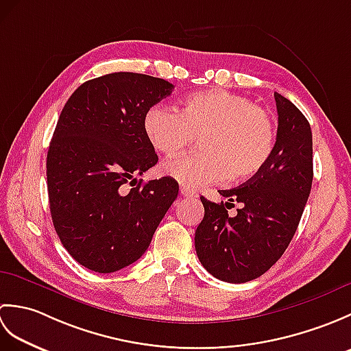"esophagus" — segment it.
<instances>
[{
    "instance_id": "34e87169",
    "label": "esophagus",
    "mask_w": 351,
    "mask_h": 351,
    "mask_svg": "<svg viewBox=\"0 0 351 351\" xmlns=\"http://www.w3.org/2000/svg\"><path fill=\"white\" fill-rule=\"evenodd\" d=\"M181 195L184 197H190V199H196L197 193L195 190H190L187 185H181Z\"/></svg>"
}]
</instances>
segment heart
Masks as SVG:
<instances>
[{
    "instance_id": "obj_1",
    "label": "heart",
    "mask_w": 351,
    "mask_h": 351,
    "mask_svg": "<svg viewBox=\"0 0 351 351\" xmlns=\"http://www.w3.org/2000/svg\"><path fill=\"white\" fill-rule=\"evenodd\" d=\"M143 130L156 152L187 151L195 138L202 151L162 164V173L196 189L228 176L241 182L255 178L271 160L276 128L271 116L244 96L220 88L189 95L180 108L152 106Z\"/></svg>"
}]
</instances>
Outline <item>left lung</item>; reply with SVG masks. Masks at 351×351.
Wrapping results in <instances>:
<instances>
[{
    "mask_svg": "<svg viewBox=\"0 0 351 351\" xmlns=\"http://www.w3.org/2000/svg\"><path fill=\"white\" fill-rule=\"evenodd\" d=\"M278 134L271 160L237 189L219 190L226 204L200 197L204 220L196 229V253L208 273L229 283L259 278L287 250L308 202L314 164L308 119L274 92ZM230 202L242 205L229 218Z\"/></svg>",
    "mask_w": 351,
    "mask_h": 351,
    "instance_id": "left-lung-1",
    "label": "left lung"
}]
</instances>
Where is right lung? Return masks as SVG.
Returning <instances> with one entry per match:
<instances>
[{
    "label": "right lung",
    "mask_w": 351,
    "mask_h": 351,
    "mask_svg": "<svg viewBox=\"0 0 351 351\" xmlns=\"http://www.w3.org/2000/svg\"><path fill=\"white\" fill-rule=\"evenodd\" d=\"M171 90L162 78L114 72L86 81L64 104L47 156L49 210L64 249L88 270L136 263L178 197L173 178L137 180L158 161L145 113Z\"/></svg>",
    "instance_id": "add662e5"
}]
</instances>
